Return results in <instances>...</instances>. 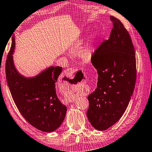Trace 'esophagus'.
<instances>
[{
    "instance_id": "obj_1",
    "label": "esophagus",
    "mask_w": 152,
    "mask_h": 152,
    "mask_svg": "<svg viewBox=\"0 0 152 152\" xmlns=\"http://www.w3.org/2000/svg\"><path fill=\"white\" fill-rule=\"evenodd\" d=\"M74 72H75V70H74V68H68V69H67V70H66L65 71H64V75H66V76H72L73 74V73ZM70 101L72 102V101H73V99H70Z\"/></svg>"
}]
</instances>
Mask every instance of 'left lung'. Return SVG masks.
I'll return each instance as SVG.
<instances>
[{"instance_id": "left-lung-1", "label": "left lung", "mask_w": 152, "mask_h": 152, "mask_svg": "<svg viewBox=\"0 0 152 152\" xmlns=\"http://www.w3.org/2000/svg\"><path fill=\"white\" fill-rule=\"evenodd\" d=\"M109 39L104 40L92 54L97 70V87L88 96L86 115L97 130L104 131L120 119L134 91L137 70L133 44L128 31L116 17Z\"/></svg>"}]
</instances>
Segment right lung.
<instances>
[{
  "label": "right lung",
  "instance_id": "right-lung-1",
  "mask_svg": "<svg viewBox=\"0 0 152 152\" xmlns=\"http://www.w3.org/2000/svg\"><path fill=\"white\" fill-rule=\"evenodd\" d=\"M15 38L7 56L5 72L12 99L22 116L33 127L51 132L60 127L67 108L61 103L56 92V82L62 71L61 67H50L32 78L20 76L12 61ZM64 77L62 80H66Z\"/></svg>",
  "mask_w": 152,
  "mask_h": 152
}]
</instances>
